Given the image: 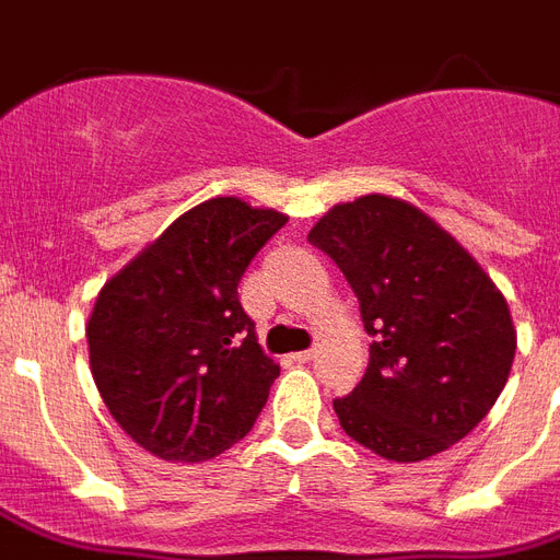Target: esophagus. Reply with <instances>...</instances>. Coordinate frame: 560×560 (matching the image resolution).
Wrapping results in <instances>:
<instances>
[{"mask_svg": "<svg viewBox=\"0 0 560 560\" xmlns=\"http://www.w3.org/2000/svg\"><path fill=\"white\" fill-rule=\"evenodd\" d=\"M316 358V351L314 349H307V351H296V354H290V360L293 363H311V360Z\"/></svg>", "mask_w": 560, "mask_h": 560, "instance_id": "obj_1", "label": "esophagus"}]
</instances>
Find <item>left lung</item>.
Listing matches in <instances>:
<instances>
[{"label":"left lung","mask_w":560,"mask_h":560,"mask_svg":"<svg viewBox=\"0 0 560 560\" xmlns=\"http://www.w3.org/2000/svg\"><path fill=\"white\" fill-rule=\"evenodd\" d=\"M328 253L372 334L363 381L334 400L340 427L392 462H421L474 430L512 372L517 331L491 276L427 211L366 194L325 211Z\"/></svg>","instance_id":"1"}]
</instances>
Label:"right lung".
<instances>
[{
	"label": "right lung",
	"mask_w": 560,
	"mask_h": 560,
	"mask_svg": "<svg viewBox=\"0 0 560 560\" xmlns=\"http://www.w3.org/2000/svg\"><path fill=\"white\" fill-rule=\"evenodd\" d=\"M288 214L211 197L179 214L101 288L90 369L116 424L165 462H206L253 430L279 363L237 281Z\"/></svg>",
	"instance_id": "1"
}]
</instances>
